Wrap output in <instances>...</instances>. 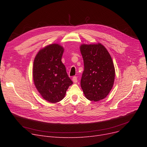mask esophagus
Wrapping results in <instances>:
<instances>
[{"instance_id": "obj_1", "label": "esophagus", "mask_w": 147, "mask_h": 147, "mask_svg": "<svg viewBox=\"0 0 147 147\" xmlns=\"http://www.w3.org/2000/svg\"><path fill=\"white\" fill-rule=\"evenodd\" d=\"M72 80H73V82L74 83H77L78 82V78H77V76H74L73 78V79H72Z\"/></svg>"}]
</instances>
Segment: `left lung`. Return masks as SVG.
I'll use <instances>...</instances> for the list:
<instances>
[{"mask_svg":"<svg viewBox=\"0 0 147 147\" xmlns=\"http://www.w3.org/2000/svg\"><path fill=\"white\" fill-rule=\"evenodd\" d=\"M80 52L84 63L82 89L88 99L100 101L110 93L114 84L115 69L112 58L100 43L82 45Z\"/></svg>","mask_w":147,"mask_h":147,"instance_id":"8db88e82","label":"left lung"}]
</instances>
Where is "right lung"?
I'll use <instances>...</instances> for the list:
<instances>
[{
	"label": "right lung",
	"mask_w": 147,
	"mask_h": 147,
	"mask_svg": "<svg viewBox=\"0 0 147 147\" xmlns=\"http://www.w3.org/2000/svg\"><path fill=\"white\" fill-rule=\"evenodd\" d=\"M64 49L58 44L46 46L38 52L33 63V80L42 96L51 103L63 99L73 82L61 61Z\"/></svg>",
	"instance_id": "right-lung-1"
}]
</instances>
